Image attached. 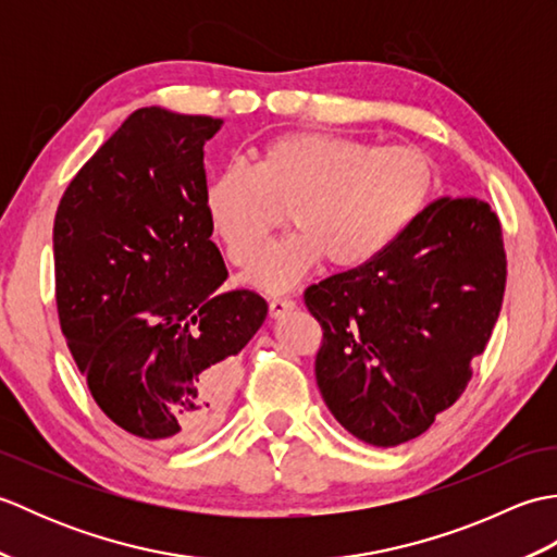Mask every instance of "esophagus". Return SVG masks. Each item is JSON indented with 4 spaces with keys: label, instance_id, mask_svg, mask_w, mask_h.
<instances>
[{
    "label": "esophagus",
    "instance_id": "esophagus-1",
    "mask_svg": "<svg viewBox=\"0 0 557 557\" xmlns=\"http://www.w3.org/2000/svg\"><path fill=\"white\" fill-rule=\"evenodd\" d=\"M297 301L289 299V297H270V315L277 318V315H285L287 311H292Z\"/></svg>",
    "mask_w": 557,
    "mask_h": 557
}]
</instances>
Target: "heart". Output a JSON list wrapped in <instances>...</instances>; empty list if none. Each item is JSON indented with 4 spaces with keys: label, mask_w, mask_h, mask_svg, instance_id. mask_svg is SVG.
<instances>
[{
    "label": "heart",
    "mask_w": 557,
    "mask_h": 557,
    "mask_svg": "<svg viewBox=\"0 0 557 557\" xmlns=\"http://www.w3.org/2000/svg\"><path fill=\"white\" fill-rule=\"evenodd\" d=\"M441 170L413 146H373L345 134L287 132L268 138L251 164L232 162L206 184L210 227L234 265H251L288 210L295 232L248 272L285 289L325 258L359 270L383 258L431 206Z\"/></svg>",
    "instance_id": "obj_1"
}]
</instances>
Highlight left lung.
Returning a JSON list of instances; mask_svg holds the SVG:
<instances>
[{
	"mask_svg": "<svg viewBox=\"0 0 557 557\" xmlns=\"http://www.w3.org/2000/svg\"><path fill=\"white\" fill-rule=\"evenodd\" d=\"M507 282L503 224L479 198H437L359 270L304 292L323 327L315 381L359 441L395 447L431 429L471 381Z\"/></svg>",
	"mask_w": 557,
	"mask_h": 557,
	"instance_id": "left-lung-1",
	"label": "left lung"
}]
</instances>
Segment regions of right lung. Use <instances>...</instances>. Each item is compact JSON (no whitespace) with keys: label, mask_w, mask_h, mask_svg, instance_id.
I'll use <instances>...</instances> for the list:
<instances>
[{"label":"right lung","mask_w":557,"mask_h":557,"mask_svg":"<svg viewBox=\"0 0 557 557\" xmlns=\"http://www.w3.org/2000/svg\"><path fill=\"white\" fill-rule=\"evenodd\" d=\"M222 120L140 108L59 200V325L92 399L164 447L206 435L227 409L239 354L268 304L220 292L227 268L206 215L203 146Z\"/></svg>","instance_id":"right-lung-1"}]
</instances>
